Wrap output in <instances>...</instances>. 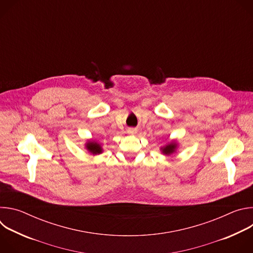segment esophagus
<instances>
[{
	"label": "esophagus",
	"instance_id": "34e87169",
	"mask_svg": "<svg viewBox=\"0 0 253 253\" xmlns=\"http://www.w3.org/2000/svg\"><path fill=\"white\" fill-rule=\"evenodd\" d=\"M129 132H130V133H134L135 130H129Z\"/></svg>",
	"mask_w": 253,
	"mask_h": 253
}]
</instances>
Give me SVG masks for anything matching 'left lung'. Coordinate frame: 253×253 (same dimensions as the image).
<instances>
[{
    "label": "left lung",
    "instance_id": "left-lung-1",
    "mask_svg": "<svg viewBox=\"0 0 253 253\" xmlns=\"http://www.w3.org/2000/svg\"><path fill=\"white\" fill-rule=\"evenodd\" d=\"M176 149H177V143L176 142H171V143L167 144V145H165L164 147H162L161 151L165 155H171L175 152Z\"/></svg>",
    "mask_w": 253,
    "mask_h": 253
}]
</instances>
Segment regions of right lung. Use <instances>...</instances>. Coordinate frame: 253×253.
Returning a JSON list of instances; mask_svg holds the SVG:
<instances>
[{
  "label": "right lung",
  "mask_w": 253,
  "mask_h": 253,
  "mask_svg": "<svg viewBox=\"0 0 253 253\" xmlns=\"http://www.w3.org/2000/svg\"><path fill=\"white\" fill-rule=\"evenodd\" d=\"M86 149L93 155H97V154L102 153L101 145L95 141H88L86 143Z\"/></svg>",
  "instance_id": "add662e5"
}]
</instances>
